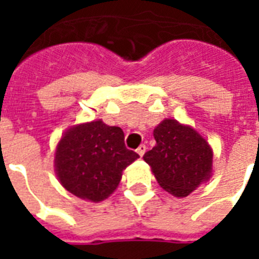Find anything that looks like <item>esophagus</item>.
Instances as JSON below:
<instances>
[{"label":"esophagus","instance_id":"1","mask_svg":"<svg viewBox=\"0 0 259 259\" xmlns=\"http://www.w3.org/2000/svg\"><path fill=\"white\" fill-rule=\"evenodd\" d=\"M145 152H146V146L145 145H140L137 148V153L140 154V157H142V156L145 154Z\"/></svg>","mask_w":259,"mask_h":259}]
</instances>
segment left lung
<instances>
[{
  "label": "left lung",
  "mask_w": 259,
  "mask_h": 259,
  "mask_svg": "<svg viewBox=\"0 0 259 259\" xmlns=\"http://www.w3.org/2000/svg\"><path fill=\"white\" fill-rule=\"evenodd\" d=\"M156 146L144 154L162 189L185 197L212 176L213 150L195 127L165 118L153 130Z\"/></svg>",
  "instance_id": "1"
}]
</instances>
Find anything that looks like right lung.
<instances>
[{"label":"right lung","mask_w":259,"mask_h":259,"mask_svg":"<svg viewBox=\"0 0 259 259\" xmlns=\"http://www.w3.org/2000/svg\"><path fill=\"white\" fill-rule=\"evenodd\" d=\"M123 132L102 119L68 127L55 150V173L64 188L83 200H105L117 189L122 173L137 160L126 149Z\"/></svg>","instance_id":"right-lung-1"}]
</instances>
